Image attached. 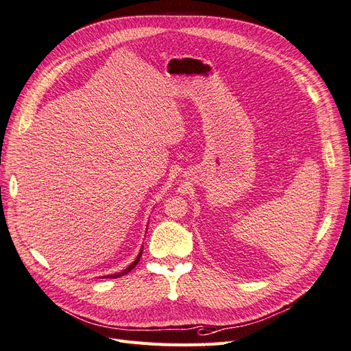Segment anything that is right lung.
<instances>
[{
  "mask_svg": "<svg viewBox=\"0 0 351 351\" xmlns=\"http://www.w3.org/2000/svg\"><path fill=\"white\" fill-rule=\"evenodd\" d=\"M141 254H143V250L140 251V254L137 255V258H135V261H134L132 264H130V265H128V267H127L125 269H123V271H121V273H118V274H110V276H105V277H106V278H108V277H110V278H117V277H121V276H123V274H128V273H130V271H131V269H132V268H134L135 265H137V264H138V261H140V258H141Z\"/></svg>",
  "mask_w": 351,
  "mask_h": 351,
  "instance_id": "add662e5",
  "label": "right lung"
}]
</instances>
